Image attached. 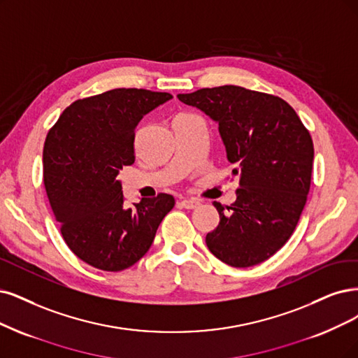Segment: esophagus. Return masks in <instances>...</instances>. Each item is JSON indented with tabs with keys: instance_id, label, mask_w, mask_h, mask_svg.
I'll return each instance as SVG.
<instances>
[{
	"instance_id": "1",
	"label": "esophagus",
	"mask_w": 358,
	"mask_h": 358,
	"mask_svg": "<svg viewBox=\"0 0 358 358\" xmlns=\"http://www.w3.org/2000/svg\"><path fill=\"white\" fill-rule=\"evenodd\" d=\"M178 205L181 208H184V209H194V208H197V206L201 205V202L196 201V199H182Z\"/></svg>"
}]
</instances>
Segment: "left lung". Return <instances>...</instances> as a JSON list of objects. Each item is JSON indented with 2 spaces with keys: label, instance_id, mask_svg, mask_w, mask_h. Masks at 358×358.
I'll use <instances>...</instances> for the list:
<instances>
[{
  "label": "left lung",
  "instance_id": "left-lung-1",
  "mask_svg": "<svg viewBox=\"0 0 358 358\" xmlns=\"http://www.w3.org/2000/svg\"><path fill=\"white\" fill-rule=\"evenodd\" d=\"M177 97L218 124L239 177L236 202H214L220 224L206 234V246L231 267L257 266L289 241L306 206L314 159L310 132L285 100L243 87Z\"/></svg>",
  "mask_w": 358,
  "mask_h": 358
}]
</instances>
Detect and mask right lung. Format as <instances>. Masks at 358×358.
<instances>
[{
  "instance_id": "obj_1",
  "label": "right lung",
  "mask_w": 358,
  "mask_h": 358,
  "mask_svg": "<svg viewBox=\"0 0 358 358\" xmlns=\"http://www.w3.org/2000/svg\"><path fill=\"white\" fill-rule=\"evenodd\" d=\"M171 99L137 88L106 91L73 101L47 134L43 166L52 214L72 252L99 270L134 266L174 208L166 193L127 208L117 180L122 166L136 161L138 122Z\"/></svg>"
}]
</instances>
